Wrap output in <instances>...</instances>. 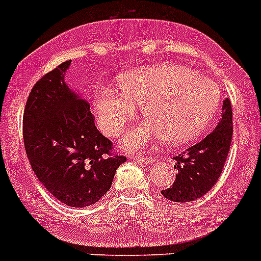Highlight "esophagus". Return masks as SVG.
<instances>
[{"label":"esophagus","mask_w":261,"mask_h":261,"mask_svg":"<svg viewBox=\"0 0 261 261\" xmlns=\"http://www.w3.org/2000/svg\"><path fill=\"white\" fill-rule=\"evenodd\" d=\"M131 160L134 161V162H138V164H150L152 162L151 156H145V155H133Z\"/></svg>","instance_id":"obj_1"}]
</instances>
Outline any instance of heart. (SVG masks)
<instances>
[{"instance_id": "obj_1", "label": "heart", "mask_w": 261, "mask_h": 261, "mask_svg": "<svg viewBox=\"0 0 261 261\" xmlns=\"http://www.w3.org/2000/svg\"><path fill=\"white\" fill-rule=\"evenodd\" d=\"M119 91L100 88L96 94L97 118L110 137H118L137 114V105L147 116L127 131L120 145L141 150L156 139L185 143L201 134L217 111L221 91L217 83L178 64L135 68L118 80Z\"/></svg>"}]
</instances>
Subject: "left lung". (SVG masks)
I'll return each instance as SVG.
<instances>
[{
	"mask_svg": "<svg viewBox=\"0 0 261 261\" xmlns=\"http://www.w3.org/2000/svg\"><path fill=\"white\" fill-rule=\"evenodd\" d=\"M233 134L232 106L226 97L222 101L219 124L197 145L174 156L175 174L173 186L161 190L165 198L174 202H190L205 196L219 181L230 149Z\"/></svg>",
	"mask_w": 261,
	"mask_h": 261,
	"instance_id": "left-lung-1",
	"label": "left lung"
}]
</instances>
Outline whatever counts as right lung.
<instances>
[{
    "label": "right lung",
    "mask_w": 261,
    "mask_h": 261,
    "mask_svg": "<svg viewBox=\"0 0 261 261\" xmlns=\"http://www.w3.org/2000/svg\"><path fill=\"white\" fill-rule=\"evenodd\" d=\"M71 60L48 72L32 88L22 134L28 160L44 188L63 204L86 207L109 192L126 156L95 126L90 103L64 82Z\"/></svg>",
    "instance_id": "right-lung-1"
}]
</instances>
